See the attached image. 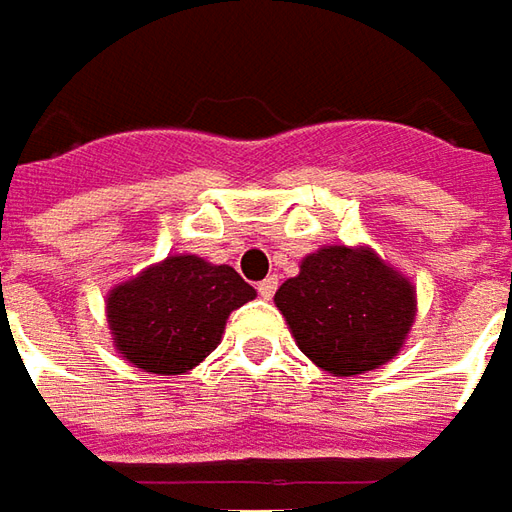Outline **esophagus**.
Listing matches in <instances>:
<instances>
[{"label": "esophagus", "instance_id": "esophagus-1", "mask_svg": "<svg viewBox=\"0 0 512 512\" xmlns=\"http://www.w3.org/2000/svg\"><path fill=\"white\" fill-rule=\"evenodd\" d=\"M276 287H279V279H276V276H267V279L256 284V290H259V296L262 298H273Z\"/></svg>", "mask_w": 512, "mask_h": 512}]
</instances>
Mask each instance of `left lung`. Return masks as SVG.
Here are the masks:
<instances>
[{
    "instance_id": "8db88e82",
    "label": "left lung",
    "mask_w": 512,
    "mask_h": 512,
    "mask_svg": "<svg viewBox=\"0 0 512 512\" xmlns=\"http://www.w3.org/2000/svg\"><path fill=\"white\" fill-rule=\"evenodd\" d=\"M276 307L312 363L349 377L400 352L414 321V287L372 250L332 245L281 284Z\"/></svg>"
}]
</instances>
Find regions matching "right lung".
I'll return each instance as SVG.
<instances>
[{
	"mask_svg": "<svg viewBox=\"0 0 512 512\" xmlns=\"http://www.w3.org/2000/svg\"><path fill=\"white\" fill-rule=\"evenodd\" d=\"M256 290L228 264L168 256L109 293V327L123 358L152 375H183L219 344L225 321Z\"/></svg>",
	"mask_w": 512,
	"mask_h": 512,
	"instance_id": "add662e5",
	"label": "right lung"
}]
</instances>
